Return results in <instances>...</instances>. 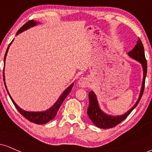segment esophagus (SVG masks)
<instances>
[{
	"label": "esophagus",
	"instance_id": "obj_1",
	"mask_svg": "<svg viewBox=\"0 0 152 152\" xmlns=\"http://www.w3.org/2000/svg\"><path fill=\"white\" fill-rule=\"evenodd\" d=\"M78 86L82 88H84V87H87L89 86L90 84V80L88 79V78L86 77H82L78 80Z\"/></svg>",
	"mask_w": 152,
	"mask_h": 152
}]
</instances>
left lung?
Segmentation results:
<instances>
[{
	"label": "left lung",
	"mask_w": 152,
	"mask_h": 152,
	"mask_svg": "<svg viewBox=\"0 0 152 152\" xmlns=\"http://www.w3.org/2000/svg\"><path fill=\"white\" fill-rule=\"evenodd\" d=\"M128 55L131 58L135 59L137 61H139L142 64L143 68V72H144V77H143L142 89H141L140 95L138 99L137 103L135 104L132 109L129 110L124 114H122L121 116H111L107 115L101 110L99 106L98 101L96 94H94L93 91H91L88 93V99H89V106L87 109V114L88 117L94 124L99 128L102 129H109L112 127L116 126L118 124L121 123L122 121L126 118L130 113L139 104V101L142 98L143 93L144 90V85H145V78L147 73V63L145 58V54H144V46H143L142 41L140 38H139L137 41V45L134 46V48L129 52Z\"/></svg>",
	"instance_id": "obj_1"
}]
</instances>
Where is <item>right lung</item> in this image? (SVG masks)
<instances>
[{
	"label": "right lung",
	"mask_w": 152,
	"mask_h": 152,
	"mask_svg": "<svg viewBox=\"0 0 152 152\" xmlns=\"http://www.w3.org/2000/svg\"><path fill=\"white\" fill-rule=\"evenodd\" d=\"M37 24H38V23L36 22L34 20H29V21L26 23L24 24V25L20 29H19V30L18 31V32H17L16 35H18L20 33H21V32H23V31L27 30V29L33 27V26L37 25ZM11 43H10L9 46H8V48H7V50H6V54H5V56H4V63H5V61H6V56H7V53H8V48H9V46H10V45L11 44ZM3 81H5L4 73H3ZM4 84H5V86H6L7 92H8V95H9L10 98V99H11L12 102L13 103V104H14V106H15V108H16L17 110L19 111V113H20V114H21V115H23V116L24 117L26 118V119H28L31 122H33V123L37 124H44L48 123V122L50 121V120L53 119V118H55L57 112H58L59 108L61 107L62 103L64 102V100H65L66 96H67L69 95V94L71 92V89H72V87H73V86H74V83H73L71 86H69V87H68V88H66L65 91H64V93L61 95V96L59 97V99L57 100V102H56L55 104H54L50 108V109H48V110H46V111H37V112H34V111H24V110H23L22 109H20V108L19 107V106L17 105L16 104H15L14 101L13 100V99L11 98V96H10L9 92H8V89H7V87H6V83H5V82H4Z\"/></svg>",
	"instance_id": "add662e5"
}]
</instances>
